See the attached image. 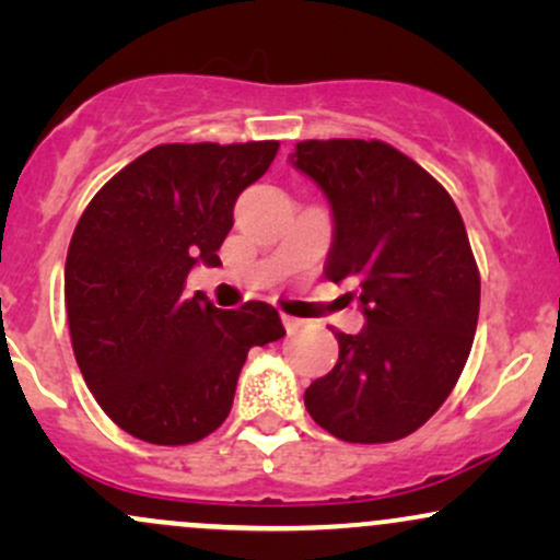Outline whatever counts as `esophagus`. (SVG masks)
Here are the masks:
<instances>
[{"mask_svg": "<svg viewBox=\"0 0 560 560\" xmlns=\"http://www.w3.org/2000/svg\"><path fill=\"white\" fill-rule=\"evenodd\" d=\"M281 320H284V329H287V334H294V331H300V329H302V324H305V320H300V318H292V316H281Z\"/></svg>", "mask_w": 560, "mask_h": 560, "instance_id": "1", "label": "esophagus"}]
</instances>
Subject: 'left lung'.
<instances>
[{
  "label": "left lung",
  "instance_id": "obj_1",
  "mask_svg": "<svg viewBox=\"0 0 560 560\" xmlns=\"http://www.w3.org/2000/svg\"><path fill=\"white\" fill-rule=\"evenodd\" d=\"M289 163L324 191V273L352 287L365 324L337 331L339 361L305 389L318 427L345 442H395L436 413L464 371L479 271L464 218L440 184L384 141H300Z\"/></svg>",
  "mask_w": 560,
  "mask_h": 560
}]
</instances>
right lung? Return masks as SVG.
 Masks as SVG:
<instances>
[{
  "instance_id": "1",
  "label": "right lung",
  "mask_w": 560,
  "mask_h": 560,
  "mask_svg": "<svg viewBox=\"0 0 560 560\" xmlns=\"http://www.w3.org/2000/svg\"><path fill=\"white\" fill-rule=\"evenodd\" d=\"M279 141L160 144L96 191L68 247L66 307L75 361L110 419L152 445L215 432L249 347L284 337L266 302L221 311L197 292L195 266H221L234 205Z\"/></svg>"
}]
</instances>
